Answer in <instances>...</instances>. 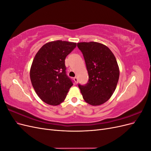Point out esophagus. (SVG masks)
<instances>
[{"instance_id":"34e87169","label":"esophagus","mask_w":151,"mask_h":151,"mask_svg":"<svg viewBox=\"0 0 151 151\" xmlns=\"http://www.w3.org/2000/svg\"><path fill=\"white\" fill-rule=\"evenodd\" d=\"M74 81H75L76 84L77 83V81H78V79H77V77H74Z\"/></svg>"}]
</instances>
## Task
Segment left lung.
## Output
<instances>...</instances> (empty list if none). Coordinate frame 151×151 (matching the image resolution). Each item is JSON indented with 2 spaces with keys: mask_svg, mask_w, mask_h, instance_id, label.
I'll list each match as a JSON object with an SVG mask.
<instances>
[{
  "mask_svg": "<svg viewBox=\"0 0 151 151\" xmlns=\"http://www.w3.org/2000/svg\"><path fill=\"white\" fill-rule=\"evenodd\" d=\"M77 47L83 54L89 75L88 83L79 84L81 93L86 103L101 105L111 98L119 79L116 58L108 47L100 43L81 42Z\"/></svg>",
  "mask_w": 151,
  "mask_h": 151,
  "instance_id": "8db88e82",
  "label": "left lung"
}]
</instances>
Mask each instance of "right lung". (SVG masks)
Instances as JSON below:
<instances>
[{
    "instance_id": "right-lung-1",
    "label": "right lung",
    "mask_w": 151,
    "mask_h": 151,
    "mask_svg": "<svg viewBox=\"0 0 151 151\" xmlns=\"http://www.w3.org/2000/svg\"><path fill=\"white\" fill-rule=\"evenodd\" d=\"M76 43L57 40L45 44L32 62L30 79L38 97L53 106L64 101L73 85L66 74V57L76 47Z\"/></svg>"
}]
</instances>
